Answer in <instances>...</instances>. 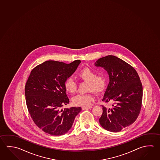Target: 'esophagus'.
I'll return each mask as SVG.
<instances>
[{
	"label": "esophagus",
	"instance_id": "1",
	"mask_svg": "<svg viewBox=\"0 0 160 160\" xmlns=\"http://www.w3.org/2000/svg\"><path fill=\"white\" fill-rule=\"evenodd\" d=\"M92 108V106L82 107V109L84 110V109H90V108Z\"/></svg>",
	"mask_w": 160,
	"mask_h": 160
}]
</instances>
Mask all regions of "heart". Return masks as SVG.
Returning <instances> with one entry per match:
<instances>
[{"label": "heart", "mask_w": 160, "mask_h": 160, "mask_svg": "<svg viewBox=\"0 0 160 160\" xmlns=\"http://www.w3.org/2000/svg\"><path fill=\"white\" fill-rule=\"evenodd\" d=\"M78 77L84 81L88 82V90L92 91L87 94H78L72 98L73 104L78 106H88L94 100L92 91L97 94H101L106 89L107 78L103 74L96 75L95 71L89 68H82L78 73ZM66 90L70 94L75 92L77 89L76 82L72 78H68L65 82Z\"/></svg>", "instance_id": "1"}]
</instances>
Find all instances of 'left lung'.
<instances>
[{
	"mask_svg": "<svg viewBox=\"0 0 160 160\" xmlns=\"http://www.w3.org/2000/svg\"><path fill=\"white\" fill-rule=\"evenodd\" d=\"M94 65L103 68L109 76L102 101L113 102L111 108L102 106L99 123L109 132H120L134 122L140 113L143 97L140 78L132 66L117 57H102Z\"/></svg>",
	"mask_w": 160,
	"mask_h": 160,
	"instance_id": "8db88e82",
	"label": "left lung"
}]
</instances>
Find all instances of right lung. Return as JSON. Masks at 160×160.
<instances>
[{"label":"right lung","instance_id":"obj_1","mask_svg":"<svg viewBox=\"0 0 160 160\" xmlns=\"http://www.w3.org/2000/svg\"><path fill=\"white\" fill-rule=\"evenodd\" d=\"M80 60L70 64L48 61L31 71L25 85L28 112L37 126L55 136L65 134L71 128L81 107L61 109L69 103L65 82L76 71Z\"/></svg>","mask_w":160,"mask_h":160}]
</instances>
